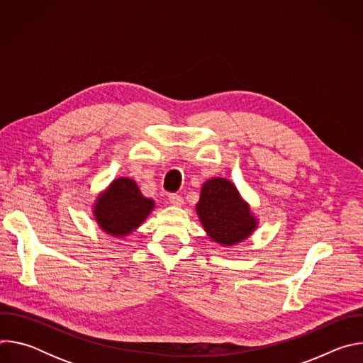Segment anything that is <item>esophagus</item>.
Segmentation results:
<instances>
[{
  "mask_svg": "<svg viewBox=\"0 0 363 363\" xmlns=\"http://www.w3.org/2000/svg\"><path fill=\"white\" fill-rule=\"evenodd\" d=\"M169 203H172L174 206H181L184 203V198L178 194H172L169 195Z\"/></svg>",
  "mask_w": 363,
  "mask_h": 363,
  "instance_id": "34e87169",
  "label": "esophagus"
}]
</instances>
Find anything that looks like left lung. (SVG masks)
Wrapping results in <instances>:
<instances>
[{
	"mask_svg": "<svg viewBox=\"0 0 363 363\" xmlns=\"http://www.w3.org/2000/svg\"><path fill=\"white\" fill-rule=\"evenodd\" d=\"M195 211L206 235L227 248L248 240L258 227L250 203L227 178L203 182Z\"/></svg>",
	"mask_w": 363,
	"mask_h": 363,
	"instance_id": "left-lung-1",
	"label": "left lung"
}]
</instances>
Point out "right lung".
Instances as JSON below:
<instances>
[{
    "label": "right lung",
    "mask_w": 363,
    "mask_h": 363,
    "mask_svg": "<svg viewBox=\"0 0 363 363\" xmlns=\"http://www.w3.org/2000/svg\"><path fill=\"white\" fill-rule=\"evenodd\" d=\"M155 201L142 195L136 182L121 177L97 194L91 214L97 227L113 238H126L150 216Z\"/></svg>",
    "instance_id": "add662e5"
}]
</instances>
